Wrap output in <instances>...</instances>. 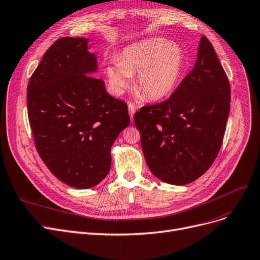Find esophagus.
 <instances>
[{
	"label": "esophagus",
	"mask_w": 260,
	"mask_h": 260,
	"mask_svg": "<svg viewBox=\"0 0 260 260\" xmlns=\"http://www.w3.org/2000/svg\"><path fill=\"white\" fill-rule=\"evenodd\" d=\"M128 112H129V117L131 119H133L135 112H136V106L133 103H128Z\"/></svg>",
	"instance_id": "1"
}]
</instances>
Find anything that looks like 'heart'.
<instances>
[{"label":"heart","mask_w":260,"mask_h":260,"mask_svg":"<svg viewBox=\"0 0 260 260\" xmlns=\"http://www.w3.org/2000/svg\"><path fill=\"white\" fill-rule=\"evenodd\" d=\"M184 51L161 38L145 39L123 49L106 68L107 80L116 95L124 92L136 75L135 88L152 101L170 95L178 86L185 70Z\"/></svg>","instance_id":"obj_1"}]
</instances>
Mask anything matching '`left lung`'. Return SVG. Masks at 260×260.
Returning <instances> with one entry per match:
<instances>
[{"label":"left lung","mask_w":260,"mask_h":260,"mask_svg":"<svg viewBox=\"0 0 260 260\" xmlns=\"http://www.w3.org/2000/svg\"><path fill=\"white\" fill-rule=\"evenodd\" d=\"M230 108V81L211 43L202 36L193 69L170 98L134 116L151 172L172 185L204 174L221 149Z\"/></svg>","instance_id":"8db88e82"}]
</instances>
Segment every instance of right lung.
Returning <instances> with one entry per match:
<instances>
[{
	"instance_id": "right-lung-1",
	"label": "right lung",
	"mask_w": 260,
	"mask_h": 260,
	"mask_svg": "<svg viewBox=\"0 0 260 260\" xmlns=\"http://www.w3.org/2000/svg\"><path fill=\"white\" fill-rule=\"evenodd\" d=\"M86 38L62 37L43 54L27 85V115L37 152L62 183L87 189L102 182L110 149L128 126L125 102L92 76L95 55Z\"/></svg>"
}]
</instances>
